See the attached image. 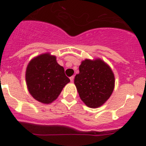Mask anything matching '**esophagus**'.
<instances>
[{
  "mask_svg": "<svg viewBox=\"0 0 146 146\" xmlns=\"http://www.w3.org/2000/svg\"><path fill=\"white\" fill-rule=\"evenodd\" d=\"M74 76H72V77H70V80H71V82H72V83L74 81Z\"/></svg>",
  "mask_w": 146,
  "mask_h": 146,
  "instance_id": "esophagus-1",
  "label": "esophagus"
}]
</instances>
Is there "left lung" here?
I'll use <instances>...</instances> for the list:
<instances>
[{"label":"left lung","mask_w":146,"mask_h":146,"mask_svg":"<svg viewBox=\"0 0 146 146\" xmlns=\"http://www.w3.org/2000/svg\"><path fill=\"white\" fill-rule=\"evenodd\" d=\"M74 84L80 98L87 106L98 108L110 98L114 88V75L102 60L86 59L79 66Z\"/></svg>","instance_id":"1"}]
</instances>
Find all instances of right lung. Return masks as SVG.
Returning <instances> with one entry per match:
<instances>
[{
  "mask_svg": "<svg viewBox=\"0 0 146 146\" xmlns=\"http://www.w3.org/2000/svg\"><path fill=\"white\" fill-rule=\"evenodd\" d=\"M26 81L31 95L37 101L48 104L58 98L63 87L70 82L64 68L49 53L38 55L29 63Z\"/></svg>",
  "mask_w": 146,
  "mask_h": 146,
  "instance_id": "obj_1",
  "label": "right lung"
}]
</instances>
